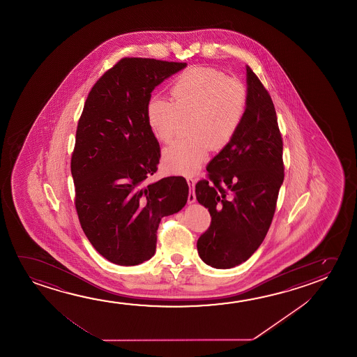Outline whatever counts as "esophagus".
<instances>
[{"label": "esophagus", "mask_w": 357, "mask_h": 357, "mask_svg": "<svg viewBox=\"0 0 357 357\" xmlns=\"http://www.w3.org/2000/svg\"><path fill=\"white\" fill-rule=\"evenodd\" d=\"M187 181L188 184H189V188H190V192H189V195H188V203H195V200H197V197H195V190H194V187H195V179H192V178H187Z\"/></svg>", "instance_id": "1"}]
</instances>
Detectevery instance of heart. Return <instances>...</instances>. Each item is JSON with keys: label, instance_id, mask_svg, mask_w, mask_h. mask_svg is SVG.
Segmentation results:
<instances>
[{"label": "heart", "instance_id": "1", "mask_svg": "<svg viewBox=\"0 0 357 357\" xmlns=\"http://www.w3.org/2000/svg\"><path fill=\"white\" fill-rule=\"evenodd\" d=\"M169 100L153 96L146 106L151 131L160 142L169 143L181 120H189L192 138L173 143L163 152L165 169L181 176L195 174L208 151L224 149L235 137L247 109V91L213 68H192L174 79Z\"/></svg>", "mask_w": 357, "mask_h": 357}]
</instances>
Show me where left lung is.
Instances as JSON below:
<instances>
[{"instance_id":"8db88e82","label":"left lung","mask_w":357,"mask_h":357,"mask_svg":"<svg viewBox=\"0 0 357 357\" xmlns=\"http://www.w3.org/2000/svg\"><path fill=\"white\" fill-rule=\"evenodd\" d=\"M247 109L231 142L208 162V179L197 183L199 204L211 224L199 237L208 266L227 269L252 256L267 235L284 179L283 142L275 105L246 66Z\"/></svg>"}]
</instances>
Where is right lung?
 <instances>
[{
  "mask_svg": "<svg viewBox=\"0 0 357 357\" xmlns=\"http://www.w3.org/2000/svg\"><path fill=\"white\" fill-rule=\"evenodd\" d=\"M185 66L123 58L100 77L84 105L70 165L75 208L89 241L112 264L149 261L162 218L187 204L183 176L149 183L160 149L146 119L154 88Z\"/></svg>",
  "mask_w": 357,
  "mask_h": 357,
  "instance_id": "add662e5",
  "label": "right lung"
}]
</instances>
